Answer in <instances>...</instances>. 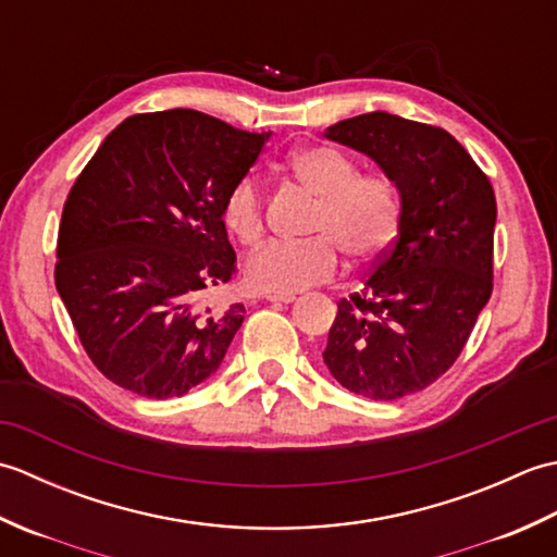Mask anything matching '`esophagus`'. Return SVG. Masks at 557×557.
I'll return each mask as SVG.
<instances>
[{"label":"esophagus","instance_id":"1","mask_svg":"<svg viewBox=\"0 0 557 557\" xmlns=\"http://www.w3.org/2000/svg\"><path fill=\"white\" fill-rule=\"evenodd\" d=\"M263 299L272 301V304H292L294 301V294H287V297H282V294H265Z\"/></svg>","mask_w":557,"mask_h":557}]
</instances>
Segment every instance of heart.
Wrapping results in <instances>:
<instances>
[{
	"label": "heart",
	"instance_id": "1",
	"mask_svg": "<svg viewBox=\"0 0 557 557\" xmlns=\"http://www.w3.org/2000/svg\"><path fill=\"white\" fill-rule=\"evenodd\" d=\"M287 168L318 198L309 230L313 239L260 246L244 265L248 287L287 297L333 280L339 272V251L363 265L395 242L401 196L389 176L359 174V164L333 146L294 150ZM222 220L242 244L260 242L265 232V191L258 174H242L227 188Z\"/></svg>",
	"mask_w": 557,
	"mask_h": 557
}]
</instances>
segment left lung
Wrapping results in <instances>:
<instances>
[{
    "label": "left lung",
    "mask_w": 557,
    "mask_h": 557,
    "mask_svg": "<svg viewBox=\"0 0 557 557\" xmlns=\"http://www.w3.org/2000/svg\"><path fill=\"white\" fill-rule=\"evenodd\" d=\"M325 138L377 162L399 188L401 220L363 287L339 299L323 361L349 393L407 397L457 361L491 299L493 186L441 126L369 112Z\"/></svg>",
    "instance_id": "1"
}]
</instances>
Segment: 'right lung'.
Segmentation results:
<instances>
[{
    "label": "right lung",
    "mask_w": 557,
    "mask_h": 557,
    "mask_svg": "<svg viewBox=\"0 0 557 557\" xmlns=\"http://www.w3.org/2000/svg\"><path fill=\"white\" fill-rule=\"evenodd\" d=\"M268 138L196 110L134 114L71 186L54 285L114 385L168 399L218 371L246 313L208 304L236 270L222 200Z\"/></svg>",
    "instance_id": "add662e5"
}]
</instances>
